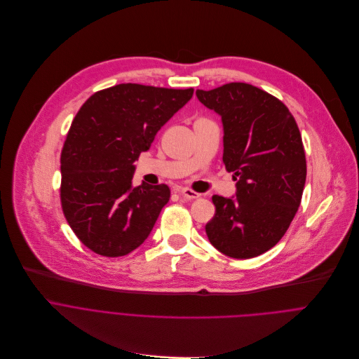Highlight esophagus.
<instances>
[{"label": "esophagus", "instance_id": "34e87169", "mask_svg": "<svg viewBox=\"0 0 359 359\" xmlns=\"http://www.w3.org/2000/svg\"><path fill=\"white\" fill-rule=\"evenodd\" d=\"M178 192H180V195H182L187 199H196L201 196V194H198L189 188H181V189H178Z\"/></svg>", "mask_w": 359, "mask_h": 359}]
</instances>
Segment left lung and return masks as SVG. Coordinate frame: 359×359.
Wrapping results in <instances>:
<instances>
[{"instance_id":"1","label":"left lung","mask_w":359,"mask_h":359,"mask_svg":"<svg viewBox=\"0 0 359 359\" xmlns=\"http://www.w3.org/2000/svg\"><path fill=\"white\" fill-rule=\"evenodd\" d=\"M224 123V164L236 196L213 195L209 242L235 259L256 257L287 232L302 203L307 163L299 126L285 104L249 83L196 90Z\"/></svg>"}]
</instances>
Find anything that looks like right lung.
Listing matches in <instances>:
<instances>
[{"mask_svg":"<svg viewBox=\"0 0 359 359\" xmlns=\"http://www.w3.org/2000/svg\"><path fill=\"white\" fill-rule=\"evenodd\" d=\"M192 95V88L121 83L96 92L79 109L60 154V205L92 252L118 257L149 238L170 188H134L133 163Z\"/></svg>","mask_w":359,"mask_h":359,"instance_id":"add662e5","label":"right lung"}]
</instances>
